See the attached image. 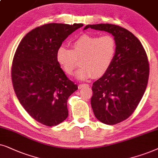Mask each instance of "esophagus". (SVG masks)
Segmentation results:
<instances>
[{"label": "esophagus", "instance_id": "esophagus-1", "mask_svg": "<svg viewBox=\"0 0 158 158\" xmlns=\"http://www.w3.org/2000/svg\"><path fill=\"white\" fill-rule=\"evenodd\" d=\"M85 87H89V85L87 84H81V85H79V89H81V88Z\"/></svg>", "mask_w": 158, "mask_h": 158}]
</instances>
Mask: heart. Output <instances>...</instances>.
I'll use <instances>...</instances> for the list:
<instances>
[{
    "mask_svg": "<svg viewBox=\"0 0 158 158\" xmlns=\"http://www.w3.org/2000/svg\"><path fill=\"white\" fill-rule=\"evenodd\" d=\"M72 49L61 46L56 52L58 63L67 74L71 75L79 66L77 79L85 80L92 77L103 76L114 60L116 52V40L111 35L102 36L85 34L71 43Z\"/></svg>",
    "mask_w": 158,
    "mask_h": 158,
    "instance_id": "b5f03b06",
    "label": "heart"
}]
</instances>
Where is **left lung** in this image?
Segmentation results:
<instances>
[{"instance_id": "8db88e82", "label": "left lung", "mask_w": 158, "mask_h": 158, "mask_svg": "<svg viewBox=\"0 0 158 158\" xmlns=\"http://www.w3.org/2000/svg\"><path fill=\"white\" fill-rule=\"evenodd\" d=\"M112 34L116 52L108 71L92 85L91 106L99 121L114 125L128 118L139 103L148 85L150 67L144 48L127 29L117 25H87Z\"/></svg>"}]
</instances>
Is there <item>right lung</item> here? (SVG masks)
I'll return each instance as SVG.
<instances>
[{
	"instance_id": "add662e5",
	"label": "right lung",
	"mask_w": 158,
	"mask_h": 158,
	"mask_svg": "<svg viewBox=\"0 0 158 158\" xmlns=\"http://www.w3.org/2000/svg\"><path fill=\"white\" fill-rule=\"evenodd\" d=\"M83 24L50 23L32 29L20 42L11 67L14 89L25 110L37 122L56 126L68 117L67 100L78 89L60 66L56 52Z\"/></svg>"
}]
</instances>
